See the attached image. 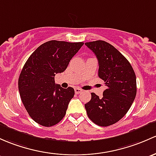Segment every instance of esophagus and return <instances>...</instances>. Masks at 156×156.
Listing matches in <instances>:
<instances>
[{
  "label": "esophagus",
  "mask_w": 156,
  "mask_h": 156,
  "mask_svg": "<svg viewBox=\"0 0 156 156\" xmlns=\"http://www.w3.org/2000/svg\"><path fill=\"white\" fill-rule=\"evenodd\" d=\"M82 91V90L80 89V88H75V93H76V94H79V93H81Z\"/></svg>",
  "instance_id": "1"
}]
</instances>
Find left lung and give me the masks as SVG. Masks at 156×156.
I'll list each match as a JSON object with an SVG mask.
<instances>
[{
	"mask_svg": "<svg viewBox=\"0 0 156 156\" xmlns=\"http://www.w3.org/2000/svg\"><path fill=\"white\" fill-rule=\"evenodd\" d=\"M99 62V77L108 87L99 98L91 93L84 105L88 117L96 125H113L126 115L137 93L136 75L127 59L112 45L103 40L86 42Z\"/></svg>",
	"mask_w": 156,
	"mask_h": 156,
	"instance_id": "left-lung-1",
	"label": "left lung"
}]
</instances>
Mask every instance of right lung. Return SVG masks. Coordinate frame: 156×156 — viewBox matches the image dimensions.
I'll return each mask as SVG.
<instances>
[{
    "label": "right lung",
    "instance_id": "add662e5",
    "mask_svg": "<svg viewBox=\"0 0 156 156\" xmlns=\"http://www.w3.org/2000/svg\"><path fill=\"white\" fill-rule=\"evenodd\" d=\"M83 42L51 40L36 49L23 67L19 78L22 103L30 117L41 126L58 123L75 95L73 87L55 84V76L64 72Z\"/></svg>",
    "mask_w": 156,
    "mask_h": 156
}]
</instances>
